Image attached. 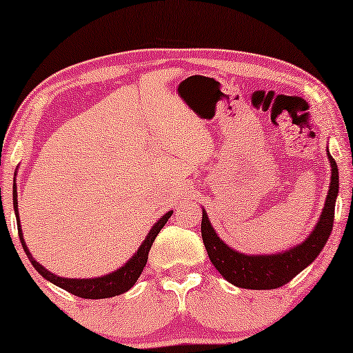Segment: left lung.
Segmentation results:
<instances>
[{
	"label": "left lung",
	"instance_id": "8db88e82",
	"mask_svg": "<svg viewBox=\"0 0 353 353\" xmlns=\"http://www.w3.org/2000/svg\"><path fill=\"white\" fill-rule=\"evenodd\" d=\"M331 165V183L320 220L303 243L284 252L272 255H248L231 249L215 233L205 210H202L201 233L210 262L226 281L244 289H276L307 268L325 248L334 223V205L339 192V168L327 151Z\"/></svg>",
	"mask_w": 353,
	"mask_h": 353
}]
</instances>
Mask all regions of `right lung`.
Wrapping results in <instances>:
<instances>
[{
    "label": "right lung",
    "mask_w": 353,
    "mask_h": 353,
    "mask_svg": "<svg viewBox=\"0 0 353 353\" xmlns=\"http://www.w3.org/2000/svg\"><path fill=\"white\" fill-rule=\"evenodd\" d=\"M12 202H14V212H16V219H17V230H19V239H21L22 248L26 250L28 260H30L33 267L38 273L41 274L43 278L48 279V281L56 284L61 289H65L67 292L74 294L77 297H83V299H108V297H114V296H120V294L127 292L130 288H133V284L137 283V279L141 274L143 268L146 267L148 262V254L151 250V245L156 239V236L161 233V230L165 226V223L170 219L173 210L167 212L162 219H159L154 226L149 231L146 239L143 241V244L139 245V249L134 252L132 259L128 260L123 267H120L115 272L104 274V276H98V278H83V279H77V278H62L57 276V274L48 272V270L37 262L35 259L32 257L30 250H28L26 241H23V234H22V228H21V220H19V207H17V188L16 183H14V191H12Z\"/></svg>",
    "instance_id": "add662e5"
}]
</instances>
